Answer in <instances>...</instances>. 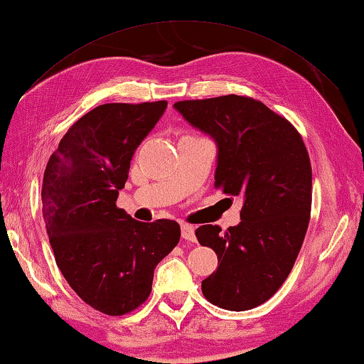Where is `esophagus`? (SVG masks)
<instances>
[{
  "label": "esophagus",
  "instance_id": "1",
  "mask_svg": "<svg viewBox=\"0 0 364 364\" xmlns=\"http://www.w3.org/2000/svg\"><path fill=\"white\" fill-rule=\"evenodd\" d=\"M181 237L186 241H192V243H194V241H196L194 227L189 225V224H183L181 225Z\"/></svg>",
  "mask_w": 364,
  "mask_h": 364
}]
</instances>
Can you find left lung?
Here are the masks:
<instances>
[{
    "label": "left lung",
    "instance_id": "obj_1",
    "mask_svg": "<svg viewBox=\"0 0 364 364\" xmlns=\"http://www.w3.org/2000/svg\"><path fill=\"white\" fill-rule=\"evenodd\" d=\"M175 109L218 145L215 188L245 198L241 223L220 232L202 225L196 237L218 255L202 281L206 300L247 311L269 300L287 279L309 225L312 168L295 126L247 96L180 101Z\"/></svg>",
    "mask_w": 364,
    "mask_h": 364
}]
</instances>
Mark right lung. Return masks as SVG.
I'll return each instance as SVG.
<instances>
[{
    "mask_svg": "<svg viewBox=\"0 0 364 364\" xmlns=\"http://www.w3.org/2000/svg\"><path fill=\"white\" fill-rule=\"evenodd\" d=\"M167 101L102 104L64 134L47 162L42 213L56 265L82 300L107 316L144 304L154 268L181 237L175 220L139 223L117 206L134 151Z\"/></svg>",
    "mask_w": 364,
    "mask_h": 364,
    "instance_id": "add662e5",
    "label": "right lung"
}]
</instances>
